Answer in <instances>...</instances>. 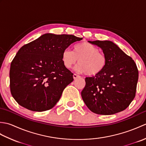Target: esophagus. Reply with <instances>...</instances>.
<instances>
[{
	"label": "esophagus",
	"instance_id": "1",
	"mask_svg": "<svg viewBox=\"0 0 146 146\" xmlns=\"http://www.w3.org/2000/svg\"><path fill=\"white\" fill-rule=\"evenodd\" d=\"M73 78H74V80H76V78H80V76L79 75H77L76 74H73Z\"/></svg>",
	"mask_w": 146,
	"mask_h": 146
}]
</instances>
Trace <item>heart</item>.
<instances>
[{
  "instance_id": "1",
  "label": "heart",
  "mask_w": 146,
  "mask_h": 146,
  "mask_svg": "<svg viewBox=\"0 0 146 146\" xmlns=\"http://www.w3.org/2000/svg\"><path fill=\"white\" fill-rule=\"evenodd\" d=\"M62 61L66 68H71L78 61L75 70L80 73H85L88 76H95L101 73L107 65L106 56L99 52V49L87 42L74 46L73 51L68 48L62 52Z\"/></svg>"
}]
</instances>
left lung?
<instances>
[{"instance_id": "8db88e82", "label": "left lung", "mask_w": 146, "mask_h": 146, "mask_svg": "<svg viewBox=\"0 0 146 146\" xmlns=\"http://www.w3.org/2000/svg\"><path fill=\"white\" fill-rule=\"evenodd\" d=\"M88 42L102 48L107 65L97 75L85 78L83 100L97 114L112 115L124 110L135 95L139 72L134 61L112 41Z\"/></svg>"}]
</instances>
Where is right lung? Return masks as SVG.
Wrapping results in <instances>:
<instances>
[{"label":"right lung","mask_w":146,"mask_h":146,"mask_svg":"<svg viewBox=\"0 0 146 146\" xmlns=\"http://www.w3.org/2000/svg\"><path fill=\"white\" fill-rule=\"evenodd\" d=\"M82 39L46 33L21 47L12 61L9 73L15 100L35 111L53 107L64 89L73 81V74L62 61V52Z\"/></svg>","instance_id":"right-lung-1"}]
</instances>
